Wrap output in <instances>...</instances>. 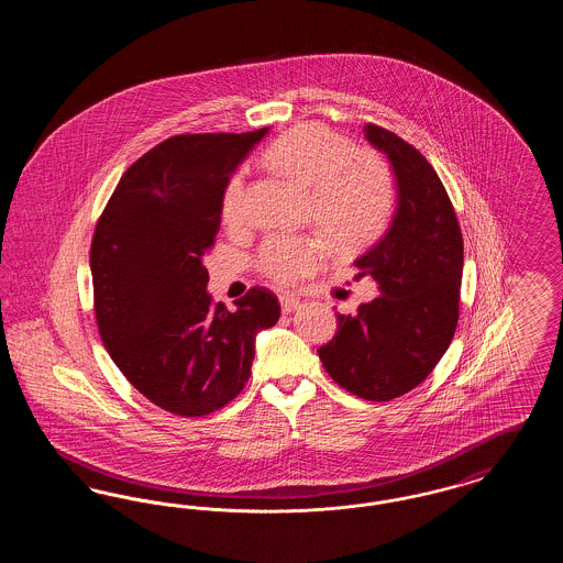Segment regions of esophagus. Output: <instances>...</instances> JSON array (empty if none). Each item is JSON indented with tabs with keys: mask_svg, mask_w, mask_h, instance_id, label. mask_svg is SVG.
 <instances>
[{
	"mask_svg": "<svg viewBox=\"0 0 563 563\" xmlns=\"http://www.w3.org/2000/svg\"><path fill=\"white\" fill-rule=\"evenodd\" d=\"M299 306H301V301L294 295H280V308L285 314H291Z\"/></svg>",
	"mask_w": 563,
	"mask_h": 563,
	"instance_id": "34e87169",
	"label": "esophagus"
}]
</instances>
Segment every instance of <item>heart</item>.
Instances as JSON below:
<instances>
[{
    "mask_svg": "<svg viewBox=\"0 0 563 563\" xmlns=\"http://www.w3.org/2000/svg\"><path fill=\"white\" fill-rule=\"evenodd\" d=\"M266 161L274 170L303 189L314 225L335 246L350 249L369 241L384 225L395 202L388 164L374 152L354 150L346 136L322 126H301L280 136ZM221 214L236 225L246 217L244 175L230 177L221 196ZM327 249L310 236H269L257 264L269 280L295 285L321 268Z\"/></svg>",
    "mask_w": 563,
    "mask_h": 563,
    "instance_id": "1",
    "label": "heart"
}]
</instances>
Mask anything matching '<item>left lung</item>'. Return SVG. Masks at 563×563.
Here are the masks:
<instances>
[{
    "mask_svg": "<svg viewBox=\"0 0 563 563\" xmlns=\"http://www.w3.org/2000/svg\"><path fill=\"white\" fill-rule=\"evenodd\" d=\"M365 139L393 168L397 205L384 234L356 260L379 297L354 317L338 314L335 338L319 349L322 367L367 401L413 390L454 338L462 280V232L429 161L401 136L367 124Z\"/></svg>",
    "mask_w": 563,
    "mask_h": 563,
    "instance_id": "1",
    "label": "left lung"
}]
</instances>
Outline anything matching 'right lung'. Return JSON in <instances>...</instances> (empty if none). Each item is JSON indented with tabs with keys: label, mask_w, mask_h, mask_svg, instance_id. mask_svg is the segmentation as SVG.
Listing matches in <instances>:
<instances>
[{
	"label": "right lung",
	"mask_w": 563,
	"mask_h": 563,
	"mask_svg": "<svg viewBox=\"0 0 563 563\" xmlns=\"http://www.w3.org/2000/svg\"><path fill=\"white\" fill-rule=\"evenodd\" d=\"M268 131L162 141L122 175L97 223L90 269L101 340L134 388L170 413L196 418L232 401L251 375L257 333L280 317L262 287L234 312L214 303L202 262L223 189Z\"/></svg>",
	"instance_id": "right-lung-1"
}]
</instances>
